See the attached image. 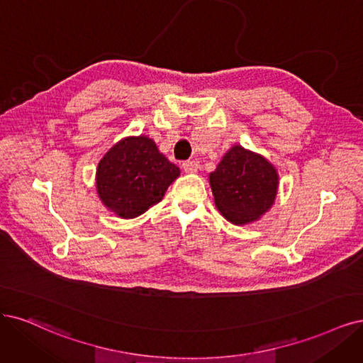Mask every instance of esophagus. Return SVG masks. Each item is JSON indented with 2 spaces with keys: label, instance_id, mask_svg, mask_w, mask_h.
Wrapping results in <instances>:
<instances>
[{
  "label": "esophagus",
  "instance_id": "obj_1",
  "mask_svg": "<svg viewBox=\"0 0 363 363\" xmlns=\"http://www.w3.org/2000/svg\"><path fill=\"white\" fill-rule=\"evenodd\" d=\"M182 169H184L185 173H196L199 170V161L186 160L182 163Z\"/></svg>",
  "mask_w": 363,
  "mask_h": 363
}]
</instances>
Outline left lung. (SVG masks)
I'll list each match as a JSON object with an SVG mask.
<instances>
[{"instance_id": "left-lung-1", "label": "left lung", "mask_w": 363, "mask_h": 363, "mask_svg": "<svg viewBox=\"0 0 363 363\" xmlns=\"http://www.w3.org/2000/svg\"><path fill=\"white\" fill-rule=\"evenodd\" d=\"M209 184L223 216L233 224H247L274 205L278 173L264 157L235 145L209 174Z\"/></svg>"}]
</instances>
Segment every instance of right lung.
Listing matches in <instances>:
<instances>
[{"label":"right lung","instance_id":"1","mask_svg":"<svg viewBox=\"0 0 363 363\" xmlns=\"http://www.w3.org/2000/svg\"><path fill=\"white\" fill-rule=\"evenodd\" d=\"M179 173V167L158 151L152 139L125 138L100 160L97 193L103 205L118 217L134 218L158 203Z\"/></svg>","mask_w":363,"mask_h":363}]
</instances>
